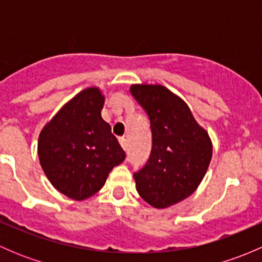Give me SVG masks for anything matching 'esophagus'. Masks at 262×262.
<instances>
[{
  "instance_id": "esophagus-1",
  "label": "esophagus",
  "mask_w": 262,
  "mask_h": 262,
  "mask_svg": "<svg viewBox=\"0 0 262 262\" xmlns=\"http://www.w3.org/2000/svg\"><path fill=\"white\" fill-rule=\"evenodd\" d=\"M119 143H120V146H121V148H123L124 150H126V148H128V143H126V139L124 138V137L119 138Z\"/></svg>"
}]
</instances>
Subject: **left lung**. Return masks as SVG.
<instances>
[{
    "label": "left lung",
    "instance_id": "left-lung-1",
    "mask_svg": "<svg viewBox=\"0 0 262 262\" xmlns=\"http://www.w3.org/2000/svg\"><path fill=\"white\" fill-rule=\"evenodd\" d=\"M130 92L147 112L152 129L149 160L134 173L137 190L153 208L165 209L198 189L212 161V139L186 102L167 87L134 83Z\"/></svg>",
    "mask_w": 262,
    "mask_h": 262
}]
</instances>
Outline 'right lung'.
Here are the masks:
<instances>
[{
  "mask_svg": "<svg viewBox=\"0 0 262 262\" xmlns=\"http://www.w3.org/2000/svg\"><path fill=\"white\" fill-rule=\"evenodd\" d=\"M105 96L100 87L82 90L66 102L39 134V162L50 184L73 200L101 190L109 172L125 158L101 118Z\"/></svg>",
  "mask_w": 262,
  "mask_h": 262,
  "instance_id": "1",
  "label": "right lung"
}]
</instances>
